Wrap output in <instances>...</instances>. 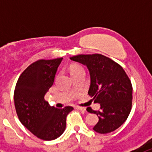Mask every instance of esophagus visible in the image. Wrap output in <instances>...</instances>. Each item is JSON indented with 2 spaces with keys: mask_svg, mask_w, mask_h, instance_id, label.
<instances>
[{
  "mask_svg": "<svg viewBox=\"0 0 152 152\" xmlns=\"http://www.w3.org/2000/svg\"><path fill=\"white\" fill-rule=\"evenodd\" d=\"M75 109H77V110H80V111H85L86 109L84 108V107H75Z\"/></svg>",
  "mask_w": 152,
  "mask_h": 152,
  "instance_id": "34e87169",
  "label": "esophagus"
}]
</instances>
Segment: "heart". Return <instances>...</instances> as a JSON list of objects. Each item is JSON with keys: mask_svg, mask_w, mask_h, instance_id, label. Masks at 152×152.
I'll return each instance as SVG.
<instances>
[{"mask_svg": "<svg viewBox=\"0 0 152 152\" xmlns=\"http://www.w3.org/2000/svg\"><path fill=\"white\" fill-rule=\"evenodd\" d=\"M82 71H84L83 67L80 64H72V66L70 67V73L71 75H75L76 73H78L80 72H82Z\"/></svg>", "mask_w": 152, "mask_h": 152, "instance_id": "b5f03b06", "label": "heart"}]
</instances>
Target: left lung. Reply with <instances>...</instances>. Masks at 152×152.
I'll return each mask as SVG.
<instances>
[{
	"instance_id": "obj_1",
	"label": "left lung",
	"mask_w": 152,
	"mask_h": 152,
	"mask_svg": "<svg viewBox=\"0 0 152 152\" xmlns=\"http://www.w3.org/2000/svg\"><path fill=\"white\" fill-rule=\"evenodd\" d=\"M70 59L86 65L89 70L88 94L100 105V110L91 109L99 118L93 129L100 134L117 129L128 118L132 100V86L123 68L100 54L78 55Z\"/></svg>"
}]
</instances>
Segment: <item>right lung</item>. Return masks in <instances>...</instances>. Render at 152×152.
I'll return each instance as SVG.
<instances>
[{
	"instance_id": "obj_1",
	"label": "right lung",
	"mask_w": 152,
	"mask_h": 152,
	"mask_svg": "<svg viewBox=\"0 0 152 152\" xmlns=\"http://www.w3.org/2000/svg\"><path fill=\"white\" fill-rule=\"evenodd\" d=\"M62 59H41L31 64L20 75L14 90V104L20 121L42 140L58 138L65 130L68 114L74 110L72 107H51L44 99L53 85Z\"/></svg>"
}]
</instances>
